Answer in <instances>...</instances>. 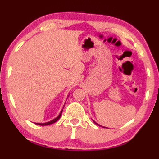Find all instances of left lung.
Masks as SVG:
<instances>
[{"label": "left lung", "mask_w": 159, "mask_h": 159, "mask_svg": "<svg viewBox=\"0 0 159 159\" xmlns=\"http://www.w3.org/2000/svg\"><path fill=\"white\" fill-rule=\"evenodd\" d=\"M93 122H94V123H95L96 125H97L98 126H100V127H102V125H99V124H98V123H97V122H96L94 121V120H93ZM104 127V128H106V127Z\"/></svg>", "instance_id": "obj_1"}]
</instances>
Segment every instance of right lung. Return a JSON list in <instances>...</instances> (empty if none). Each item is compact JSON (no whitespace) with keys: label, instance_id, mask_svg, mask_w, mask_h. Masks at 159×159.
I'll use <instances>...</instances> for the list:
<instances>
[{"label":"right lung","instance_id":"1","mask_svg":"<svg viewBox=\"0 0 159 159\" xmlns=\"http://www.w3.org/2000/svg\"><path fill=\"white\" fill-rule=\"evenodd\" d=\"M69 97V95L68 96V97ZM66 104V103H65ZM65 105L63 106V108H64ZM62 109L61 110V111H60V113L58 115V116L57 117H55V119H53L52 120H51V121L50 122H44V123H37V122H35L36 125H42V126H45V125H51V124H53L55 123V122H56L58 120L60 119V117H61V115H62Z\"/></svg>","mask_w":159,"mask_h":159}]
</instances>
